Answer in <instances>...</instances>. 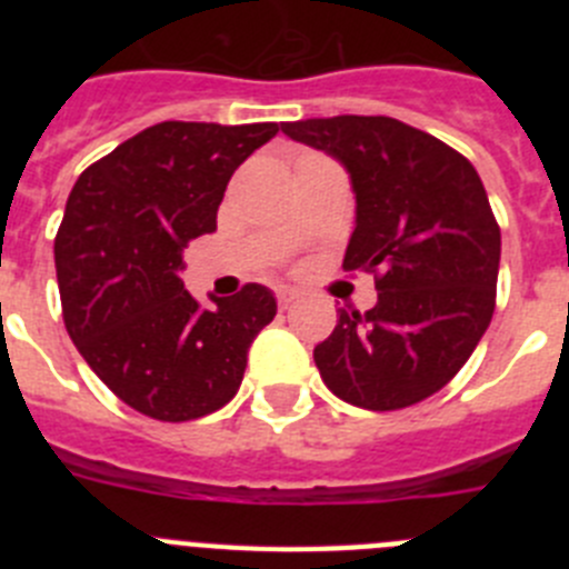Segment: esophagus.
I'll list each match as a JSON object with an SVG mask.
<instances>
[{
	"mask_svg": "<svg viewBox=\"0 0 569 569\" xmlns=\"http://www.w3.org/2000/svg\"><path fill=\"white\" fill-rule=\"evenodd\" d=\"M296 296H299V293H296V290L279 288V293H276V301H279L281 310H288L290 305H293V301H296Z\"/></svg>",
	"mask_w": 569,
	"mask_h": 569,
	"instance_id": "1",
	"label": "esophagus"
}]
</instances>
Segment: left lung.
Instances as JSON below:
<instances>
[{
	"label": "left lung",
	"instance_id": "left-lung-1",
	"mask_svg": "<svg viewBox=\"0 0 569 569\" xmlns=\"http://www.w3.org/2000/svg\"><path fill=\"white\" fill-rule=\"evenodd\" d=\"M281 130L336 156L356 190L347 270L373 273L376 308L339 310L313 350L347 405L401 410L459 373L496 310L501 230L459 150L390 116H333Z\"/></svg>",
	"mask_w": 569,
	"mask_h": 569
}]
</instances>
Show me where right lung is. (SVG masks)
Here are the masks:
<instances>
[{
    "label": "right lung",
    "mask_w": 569,
    "mask_h": 569,
    "mask_svg": "<svg viewBox=\"0 0 569 569\" xmlns=\"http://www.w3.org/2000/svg\"><path fill=\"white\" fill-rule=\"evenodd\" d=\"M276 122H162L82 170L59 224L57 279L70 339L128 407L159 421L213 413L236 396L248 347L276 316L261 284L202 310L179 270L216 230L230 176Z\"/></svg>",
    "instance_id": "obj_1"
}]
</instances>
